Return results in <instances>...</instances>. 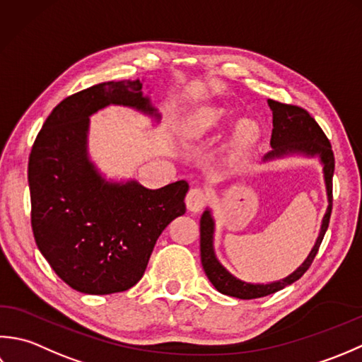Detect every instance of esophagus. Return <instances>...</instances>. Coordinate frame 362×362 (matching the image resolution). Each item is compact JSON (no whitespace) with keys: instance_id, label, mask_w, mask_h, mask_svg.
<instances>
[{"instance_id":"1","label":"esophagus","mask_w":362,"mask_h":362,"mask_svg":"<svg viewBox=\"0 0 362 362\" xmlns=\"http://www.w3.org/2000/svg\"><path fill=\"white\" fill-rule=\"evenodd\" d=\"M209 200V194L203 189H190L186 197V206L190 212H200Z\"/></svg>"}]
</instances>
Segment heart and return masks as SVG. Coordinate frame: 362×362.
<instances>
[{
    "instance_id": "b5f03b06",
    "label": "heart",
    "mask_w": 362,
    "mask_h": 362,
    "mask_svg": "<svg viewBox=\"0 0 362 362\" xmlns=\"http://www.w3.org/2000/svg\"><path fill=\"white\" fill-rule=\"evenodd\" d=\"M233 119V112L225 106L208 105L195 109L186 120L187 132L195 139L208 137L216 131L223 129ZM261 139V127L253 119H240L234 123L230 134V148L233 159H242L252 151Z\"/></svg>"
}]
</instances>
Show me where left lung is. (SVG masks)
Listing matches in <instances>:
<instances>
[{
  "mask_svg": "<svg viewBox=\"0 0 362 362\" xmlns=\"http://www.w3.org/2000/svg\"><path fill=\"white\" fill-rule=\"evenodd\" d=\"M269 106L274 114V129H272V139L270 145L272 150L264 156V160L281 158L286 154H305V156H319L320 162L323 164V176H325L327 184V195H328V209L325 217L322 220L320 234L317 238V242L311 253L306 257V261L300 265V267L279 281L270 283V284H252L240 281L235 276H233L222 264L217 261L216 253H214V220L211 216V211L206 209L200 220V252H202V264L204 269L206 276L218 292L230 297H235L240 300H252V298H261L265 295L275 293L278 291L284 289L286 286L297 281L305 275V272L311 267L314 257L319 252V247L325 235L331 209H333V173H334V154L331 150V144L327 139L325 132L317 123L306 109L295 106V105H286V103H279L275 100H269Z\"/></svg>",
  "mask_w": 362,
  "mask_h": 362,
  "instance_id": "left-lung-1",
  "label": "left lung"
}]
</instances>
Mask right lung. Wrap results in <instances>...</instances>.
I'll list each match as a JSON object with an SVG mask.
<instances>
[{
	"mask_svg": "<svg viewBox=\"0 0 362 362\" xmlns=\"http://www.w3.org/2000/svg\"><path fill=\"white\" fill-rule=\"evenodd\" d=\"M109 105L158 117L142 83L107 81L73 93L48 115L28 164L37 247L71 289L106 295L144 276L160 233L186 212V181L156 190L109 182L87 156L88 117Z\"/></svg>",
	"mask_w": 362,
	"mask_h": 362,
	"instance_id": "obj_1",
	"label": "right lung"
}]
</instances>
